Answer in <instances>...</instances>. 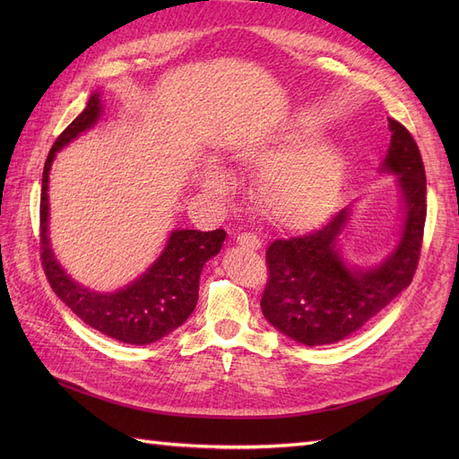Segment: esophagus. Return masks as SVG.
<instances>
[{"label":"esophagus","mask_w":459,"mask_h":459,"mask_svg":"<svg viewBox=\"0 0 459 459\" xmlns=\"http://www.w3.org/2000/svg\"><path fill=\"white\" fill-rule=\"evenodd\" d=\"M235 241H238V245H241L245 248H251V251H258V248L262 247L260 239L253 233H241V235H238V238H235Z\"/></svg>","instance_id":"obj_1"}]
</instances>
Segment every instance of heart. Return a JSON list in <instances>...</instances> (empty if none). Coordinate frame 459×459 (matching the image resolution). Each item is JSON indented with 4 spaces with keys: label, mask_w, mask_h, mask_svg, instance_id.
Returning a JSON list of instances; mask_svg holds the SVG:
<instances>
[{
    "label": "heart",
    "mask_w": 459,
    "mask_h": 459,
    "mask_svg": "<svg viewBox=\"0 0 459 459\" xmlns=\"http://www.w3.org/2000/svg\"><path fill=\"white\" fill-rule=\"evenodd\" d=\"M312 134L287 130L256 145L248 160L270 166L262 178L258 201L277 224L308 228L329 218L341 201L346 159L331 143H310ZM199 184L208 195H224L230 174L218 164L203 169Z\"/></svg>",
    "instance_id": "b5f03b06"
}]
</instances>
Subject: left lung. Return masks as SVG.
<instances>
[{
	"instance_id": "left-lung-1",
	"label": "left lung",
	"mask_w": 459,
	"mask_h": 459,
	"mask_svg": "<svg viewBox=\"0 0 459 459\" xmlns=\"http://www.w3.org/2000/svg\"><path fill=\"white\" fill-rule=\"evenodd\" d=\"M388 130L391 143L379 172L396 178L400 197L391 251L369 264L344 258L342 235L356 204L342 208L322 230L268 247L270 280L260 307L266 322L290 341L324 346L351 337L411 283L427 216L425 169L411 134L393 118Z\"/></svg>"
}]
</instances>
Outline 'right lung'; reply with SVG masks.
<instances>
[{
	"instance_id": "add662e5",
	"label": "right lung",
	"mask_w": 459,
	"mask_h": 459,
	"mask_svg": "<svg viewBox=\"0 0 459 459\" xmlns=\"http://www.w3.org/2000/svg\"><path fill=\"white\" fill-rule=\"evenodd\" d=\"M101 91H93L86 108L53 143L41 176V264L49 285L82 322L103 335L128 344H151L182 325L197 307L204 264L214 258L226 239L224 230H172L151 266L113 293L78 283L55 256L49 238V172L57 152L78 135L90 132L103 115Z\"/></svg>"
}]
</instances>
